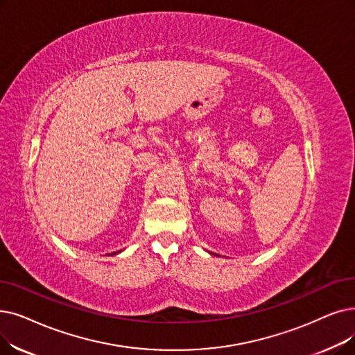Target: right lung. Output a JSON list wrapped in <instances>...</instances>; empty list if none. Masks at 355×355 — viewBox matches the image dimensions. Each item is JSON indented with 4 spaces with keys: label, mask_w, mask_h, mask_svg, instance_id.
Wrapping results in <instances>:
<instances>
[{
    "label": "right lung",
    "mask_w": 355,
    "mask_h": 355,
    "mask_svg": "<svg viewBox=\"0 0 355 355\" xmlns=\"http://www.w3.org/2000/svg\"><path fill=\"white\" fill-rule=\"evenodd\" d=\"M119 252H121V251H117V252H113V254H112V255H114V254H119Z\"/></svg>",
    "instance_id": "1"
}]
</instances>
